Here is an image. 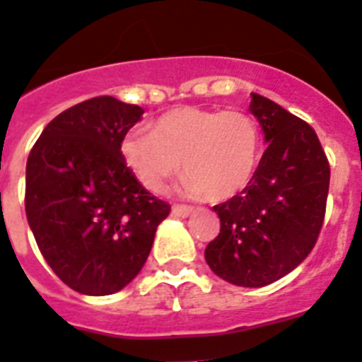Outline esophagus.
<instances>
[{
    "mask_svg": "<svg viewBox=\"0 0 362 362\" xmlns=\"http://www.w3.org/2000/svg\"><path fill=\"white\" fill-rule=\"evenodd\" d=\"M173 216L175 217H182V219H184V217H187V216H191V214H193V208L191 206H182V204H175V206H173Z\"/></svg>",
    "mask_w": 362,
    "mask_h": 362,
    "instance_id": "34e87169",
    "label": "esophagus"
}]
</instances>
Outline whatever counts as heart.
Wrapping results in <instances>:
<instances>
[{
	"instance_id": "b5f03b06",
	"label": "heart",
	"mask_w": 362,
	"mask_h": 362,
	"mask_svg": "<svg viewBox=\"0 0 362 362\" xmlns=\"http://www.w3.org/2000/svg\"><path fill=\"white\" fill-rule=\"evenodd\" d=\"M120 156L154 193L165 189L184 161V195L227 201L245 189L257 171L260 132L245 111L182 105L161 115L152 132H128Z\"/></svg>"
}]
</instances>
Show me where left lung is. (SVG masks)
I'll use <instances>...</instances> for the list:
<instances>
[{
    "label": "left lung",
    "mask_w": 362,
    "mask_h": 362,
    "mask_svg": "<svg viewBox=\"0 0 362 362\" xmlns=\"http://www.w3.org/2000/svg\"><path fill=\"white\" fill-rule=\"evenodd\" d=\"M249 111L266 152L247 187L214 206L221 230L204 258L217 277L260 288L296 269L324 223L329 161L316 132L273 100L251 93Z\"/></svg>",
    "instance_id": "left-lung-1"
}]
</instances>
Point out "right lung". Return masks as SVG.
<instances>
[{"mask_svg": "<svg viewBox=\"0 0 362 362\" xmlns=\"http://www.w3.org/2000/svg\"><path fill=\"white\" fill-rule=\"evenodd\" d=\"M143 113L113 96L85 100L59 113L29 152V227L55 275L85 296H110L130 284L171 211L120 156V143Z\"/></svg>", "mask_w": 362, "mask_h": 362, "instance_id": "right-lung-1", "label": "right lung"}]
</instances>
